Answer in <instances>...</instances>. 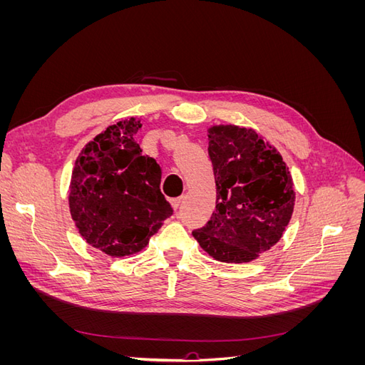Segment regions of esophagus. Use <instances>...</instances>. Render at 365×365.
<instances>
[{
	"instance_id": "1",
	"label": "esophagus",
	"mask_w": 365,
	"mask_h": 365,
	"mask_svg": "<svg viewBox=\"0 0 365 365\" xmlns=\"http://www.w3.org/2000/svg\"><path fill=\"white\" fill-rule=\"evenodd\" d=\"M181 202H182V197H181V196H180V197H173V200H170V204H172V207H173L175 212H176V210L180 208Z\"/></svg>"
}]
</instances>
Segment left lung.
Instances as JSON below:
<instances>
[{
	"instance_id": "8db88e82",
	"label": "left lung",
	"mask_w": 365,
	"mask_h": 365,
	"mask_svg": "<svg viewBox=\"0 0 365 365\" xmlns=\"http://www.w3.org/2000/svg\"><path fill=\"white\" fill-rule=\"evenodd\" d=\"M216 210L193 231L215 260L248 263L282 239L294 213L295 189L280 152L251 128H208Z\"/></svg>"
}]
</instances>
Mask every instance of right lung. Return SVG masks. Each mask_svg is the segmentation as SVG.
<instances>
[{
    "mask_svg": "<svg viewBox=\"0 0 365 365\" xmlns=\"http://www.w3.org/2000/svg\"><path fill=\"white\" fill-rule=\"evenodd\" d=\"M141 118L108 126L77 157L70 213L88 245L111 257L141 251L172 215L160 190L161 169L143 155L135 134Z\"/></svg>",
    "mask_w": 365,
    "mask_h": 365,
    "instance_id": "obj_1",
    "label": "right lung"
}]
</instances>
